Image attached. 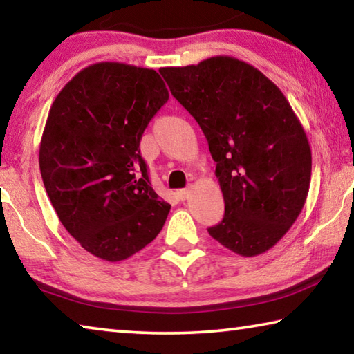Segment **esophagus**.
I'll return each instance as SVG.
<instances>
[{"instance_id": "obj_1", "label": "esophagus", "mask_w": 354, "mask_h": 354, "mask_svg": "<svg viewBox=\"0 0 354 354\" xmlns=\"http://www.w3.org/2000/svg\"><path fill=\"white\" fill-rule=\"evenodd\" d=\"M189 195H190V190H189V189H181V190H178V192H176L178 200H181V201L187 200V198H189Z\"/></svg>"}]
</instances>
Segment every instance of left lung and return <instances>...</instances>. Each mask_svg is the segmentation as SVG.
<instances>
[{
	"label": "left lung",
	"instance_id": "1",
	"mask_svg": "<svg viewBox=\"0 0 354 354\" xmlns=\"http://www.w3.org/2000/svg\"><path fill=\"white\" fill-rule=\"evenodd\" d=\"M159 71L217 164L225 215L207 232L236 254L266 253L295 223L309 192L313 154L289 101L253 65L231 56Z\"/></svg>",
	"mask_w": 354,
	"mask_h": 354
}]
</instances>
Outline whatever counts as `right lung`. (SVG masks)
<instances>
[{
  "mask_svg": "<svg viewBox=\"0 0 354 354\" xmlns=\"http://www.w3.org/2000/svg\"><path fill=\"white\" fill-rule=\"evenodd\" d=\"M169 101L156 70L88 65L51 104L39 151L45 190L81 247L118 262L153 242L170 205L149 183L140 139Z\"/></svg>",
  "mask_w": 354,
  "mask_h": 354,
  "instance_id": "add662e5",
  "label": "right lung"
}]
</instances>
